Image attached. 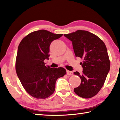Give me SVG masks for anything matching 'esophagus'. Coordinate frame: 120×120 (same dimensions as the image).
<instances>
[{
    "label": "esophagus",
    "mask_w": 120,
    "mask_h": 120,
    "mask_svg": "<svg viewBox=\"0 0 120 120\" xmlns=\"http://www.w3.org/2000/svg\"><path fill=\"white\" fill-rule=\"evenodd\" d=\"M67 74L68 76H72L73 75V72L72 71H70L67 70Z\"/></svg>",
    "instance_id": "obj_1"
}]
</instances>
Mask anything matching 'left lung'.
Wrapping results in <instances>:
<instances>
[{"mask_svg": "<svg viewBox=\"0 0 120 120\" xmlns=\"http://www.w3.org/2000/svg\"><path fill=\"white\" fill-rule=\"evenodd\" d=\"M64 36L72 41L76 57L83 60L80 64L82 74L74 72L81 79L80 85L74 88V92L82 98H92L103 87L110 69L106 45L97 35L84 30H77Z\"/></svg>", "mask_w": 120, "mask_h": 120, "instance_id": "obj_1", "label": "left lung"}]
</instances>
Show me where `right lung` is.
<instances>
[{"label":"right lung","instance_id":"1","mask_svg":"<svg viewBox=\"0 0 120 120\" xmlns=\"http://www.w3.org/2000/svg\"><path fill=\"white\" fill-rule=\"evenodd\" d=\"M62 35L41 30L28 34L20 42L16 59V74L25 90L34 98L50 96L55 90L56 80L66 74L64 68H51L44 62L49 59L51 43Z\"/></svg>","mask_w":120,"mask_h":120}]
</instances>
